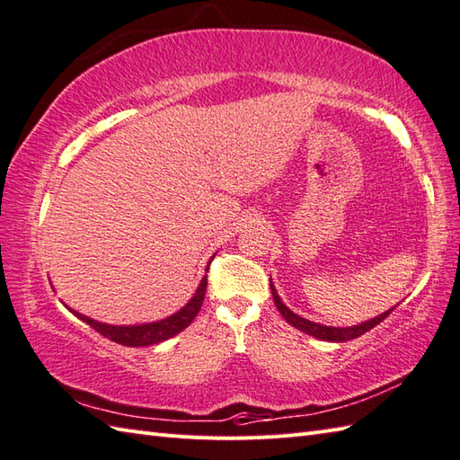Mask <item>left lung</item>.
I'll return each instance as SVG.
<instances>
[{"label": "left lung", "instance_id": "left-lung-1", "mask_svg": "<svg viewBox=\"0 0 460 460\" xmlns=\"http://www.w3.org/2000/svg\"><path fill=\"white\" fill-rule=\"evenodd\" d=\"M270 290H272V297H274L276 307H279V312L282 314V317L286 319L288 323H290L296 329L304 331V333H307V335L315 337V339L329 341V343H345V341H350V339H357L360 335H365L367 331H370L372 327H376L380 322H384V319H386L392 314V309L396 307V305H394L392 309H388V312H384V314L376 315L375 319H368V322H362L358 325H352V327H329V325L309 322V319L294 314L292 309L280 300V296H279V292H276V288L272 284V279H270Z\"/></svg>", "mask_w": 460, "mask_h": 460}]
</instances>
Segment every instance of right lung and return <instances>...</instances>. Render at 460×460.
I'll list each match as a JSON object with an SVG mask.
<instances>
[{
    "label": "right lung",
    "mask_w": 460,
    "mask_h": 460,
    "mask_svg": "<svg viewBox=\"0 0 460 460\" xmlns=\"http://www.w3.org/2000/svg\"><path fill=\"white\" fill-rule=\"evenodd\" d=\"M209 269V266H208ZM206 269V270H208ZM206 288H208V276L201 279L196 294L190 297V302L178 309L176 314L168 315L164 319H158V322H151V323H138V325H110V323H102L95 322V319L78 314L76 309H68L76 315L78 319H82L84 323H88L92 329L98 331L100 335L108 337L113 343H119L125 347H151V345H158L163 341L178 335L180 331H184L194 317L198 315V312L201 309V304H204V296H206Z\"/></svg>",
    "instance_id": "1"
}]
</instances>
